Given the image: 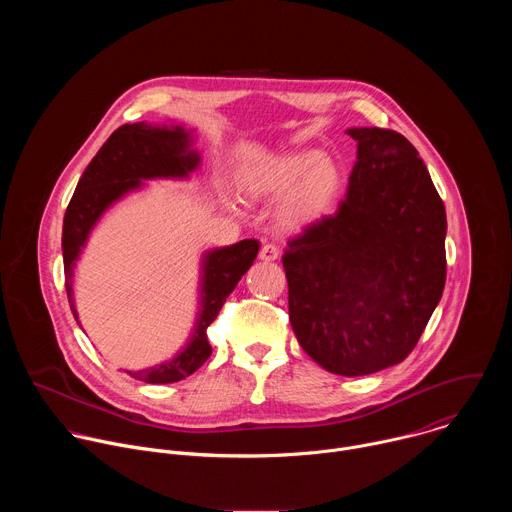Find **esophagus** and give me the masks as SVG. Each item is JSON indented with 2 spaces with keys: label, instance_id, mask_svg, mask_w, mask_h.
Segmentation results:
<instances>
[{
  "label": "esophagus",
  "instance_id": "1",
  "mask_svg": "<svg viewBox=\"0 0 512 512\" xmlns=\"http://www.w3.org/2000/svg\"><path fill=\"white\" fill-rule=\"evenodd\" d=\"M259 257H261L263 261H275V259L279 257V247H277V245H273V243H267V245H263V247H261Z\"/></svg>",
  "mask_w": 512,
  "mask_h": 512
}]
</instances>
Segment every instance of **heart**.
Here are the masks:
<instances>
[{"instance_id": "heart-1", "label": "heart", "mask_w": 512, "mask_h": 512, "mask_svg": "<svg viewBox=\"0 0 512 512\" xmlns=\"http://www.w3.org/2000/svg\"><path fill=\"white\" fill-rule=\"evenodd\" d=\"M247 192L255 198H287L279 206V223L289 231H300L326 214L340 188L338 166L312 150L283 154L267 160L249 174Z\"/></svg>"}]
</instances>
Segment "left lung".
<instances>
[{"label":"left lung","mask_w":512,"mask_h":512,"mask_svg":"<svg viewBox=\"0 0 512 512\" xmlns=\"http://www.w3.org/2000/svg\"><path fill=\"white\" fill-rule=\"evenodd\" d=\"M338 210L283 253L289 322L322 369L362 377L405 360L446 285V208L407 137L352 127Z\"/></svg>","instance_id":"8db88e82"}]
</instances>
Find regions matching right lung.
Instances as JSON below:
<instances>
[{
  "instance_id": "1",
  "label": "right lung",
  "mask_w": 512,
  "mask_h": 512,
  "mask_svg": "<svg viewBox=\"0 0 512 512\" xmlns=\"http://www.w3.org/2000/svg\"><path fill=\"white\" fill-rule=\"evenodd\" d=\"M198 164L200 156L192 150V137L182 125L166 127L150 123H125L103 143V148L81 176L64 212V287L77 324L79 316L75 298H72V269H75V263L101 214L127 192L141 188V180L186 178L198 168ZM257 253L259 243L255 239H245L231 247L204 253L200 312L188 344L174 358L156 364V367L125 373L143 383L164 385L182 381L198 371L212 352L206 338V328L221 312L239 279L253 265Z\"/></svg>"
}]
</instances>
